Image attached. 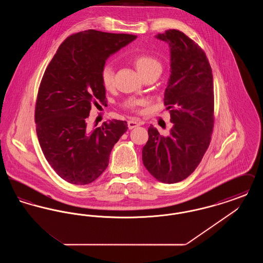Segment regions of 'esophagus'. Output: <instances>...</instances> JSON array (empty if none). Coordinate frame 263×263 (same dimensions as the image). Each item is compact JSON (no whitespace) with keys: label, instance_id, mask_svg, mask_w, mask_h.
I'll use <instances>...</instances> for the list:
<instances>
[{"label":"esophagus","instance_id":"1","mask_svg":"<svg viewBox=\"0 0 263 263\" xmlns=\"http://www.w3.org/2000/svg\"><path fill=\"white\" fill-rule=\"evenodd\" d=\"M143 122L141 121H136V120H129L128 121V128L129 129H133V128H136L138 126L142 125Z\"/></svg>","mask_w":263,"mask_h":263}]
</instances>
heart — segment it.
<instances>
[{
  "label": "heart",
  "mask_w": 263,
  "mask_h": 263,
  "mask_svg": "<svg viewBox=\"0 0 263 263\" xmlns=\"http://www.w3.org/2000/svg\"><path fill=\"white\" fill-rule=\"evenodd\" d=\"M133 63L137 69L140 75L144 77L154 75V74H161L162 72V64L155 58L154 56L149 54H138L133 58ZM100 78L102 85L105 88H110L112 87L113 79H114V72H113L112 66L110 64H105L100 72ZM143 101L138 99H128L124 100L123 106L128 109L135 110L138 106L142 105Z\"/></svg>",
  "instance_id": "obj_1"
}]
</instances>
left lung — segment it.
<instances>
[{
	"label": "left lung",
	"instance_id": "8db88e82",
	"mask_svg": "<svg viewBox=\"0 0 263 263\" xmlns=\"http://www.w3.org/2000/svg\"><path fill=\"white\" fill-rule=\"evenodd\" d=\"M156 37L168 43L171 50L163 102L173 127L168 136L149 127L142 160L156 179L172 184L191 175L209 147L214 126L212 69L205 52L183 32L170 29Z\"/></svg>",
	"mask_w": 263,
	"mask_h": 263
}]
</instances>
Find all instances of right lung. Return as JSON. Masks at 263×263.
<instances>
[{
    "mask_svg": "<svg viewBox=\"0 0 263 263\" xmlns=\"http://www.w3.org/2000/svg\"><path fill=\"white\" fill-rule=\"evenodd\" d=\"M136 37L95 29L72 34L44 72L35 104L36 134L47 162L69 183L95 181L128 129L126 121L113 119L89 131L87 121L92 104L105 100L100 78L105 61Z\"/></svg>",
    "mask_w": 263,
    "mask_h": 263,
    "instance_id": "add662e5",
    "label": "right lung"
}]
</instances>
